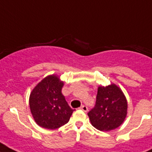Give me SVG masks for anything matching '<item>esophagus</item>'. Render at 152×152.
I'll return each instance as SVG.
<instances>
[{
  "label": "esophagus",
  "instance_id": "34e87169",
  "mask_svg": "<svg viewBox=\"0 0 152 152\" xmlns=\"http://www.w3.org/2000/svg\"><path fill=\"white\" fill-rule=\"evenodd\" d=\"M80 109L83 111H84V112H87V111H88V107H87V106H82L80 107Z\"/></svg>",
  "mask_w": 152,
  "mask_h": 152
}]
</instances>
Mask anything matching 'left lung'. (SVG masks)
I'll use <instances>...</instances> for the list:
<instances>
[{"label": "left lung", "mask_w": 152, "mask_h": 152, "mask_svg": "<svg viewBox=\"0 0 152 152\" xmlns=\"http://www.w3.org/2000/svg\"><path fill=\"white\" fill-rule=\"evenodd\" d=\"M128 102L125 94L115 83L98 88L95 106L88 113L91 125L100 131L118 128L127 116Z\"/></svg>", "instance_id": "1"}]
</instances>
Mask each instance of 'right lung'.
<instances>
[{
  "mask_svg": "<svg viewBox=\"0 0 152 152\" xmlns=\"http://www.w3.org/2000/svg\"><path fill=\"white\" fill-rule=\"evenodd\" d=\"M64 82L56 74L46 76L33 88L29 105L34 121L46 129H56L69 122L74 110L62 95Z\"/></svg>",
  "mask_w": 152,
  "mask_h": 152,
  "instance_id": "right-lung-1",
  "label": "right lung"
}]
</instances>
